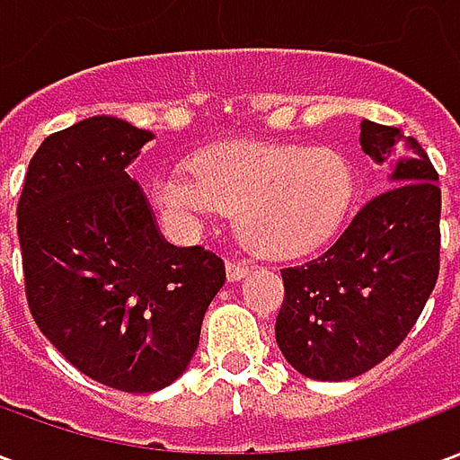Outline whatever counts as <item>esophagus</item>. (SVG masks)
<instances>
[{
    "label": "esophagus",
    "instance_id": "34e87169",
    "mask_svg": "<svg viewBox=\"0 0 460 460\" xmlns=\"http://www.w3.org/2000/svg\"><path fill=\"white\" fill-rule=\"evenodd\" d=\"M226 276L231 283H239L241 279L249 276V266H241V263H226Z\"/></svg>",
    "mask_w": 460,
    "mask_h": 460
}]
</instances>
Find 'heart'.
Segmentation results:
<instances>
[{
    "mask_svg": "<svg viewBox=\"0 0 460 460\" xmlns=\"http://www.w3.org/2000/svg\"><path fill=\"white\" fill-rule=\"evenodd\" d=\"M355 194V170L335 147L231 140L190 157V177L164 172L152 201L180 224L197 226L219 211L236 214L246 246L273 259L303 256L328 241Z\"/></svg>",
    "mask_w": 460,
    "mask_h": 460,
    "instance_id": "b5f03b06",
    "label": "heart"
}]
</instances>
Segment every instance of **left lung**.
<instances>
[{"instance_id":"8db88e82","label":"left lung","mask_w":460,"mask_h":460,"mask_svg":"<svg viewBox=\"0 0 460 460\" xmlns=\"http://www.w3.org/2000/svg\"><path fill=\"white\" fill-rule=\"evenodd\" d=\"M359 145L389 167L386 187L315 259L280 270L276 342L320 382L369 372L402 345L438 279L441 190L429 155L399 128L362 120Z\"/></svg>"}]
</instances>
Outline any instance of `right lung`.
Returning a JSON list of instances; mask_svg holds the SVG:
<instances>
[{"instance_id":"add662e5","label":"right lung","mask_w":460,"mask_h":460,"mask_svg":"<svg viewBox=\"0 0 460 460\" xmlns=\"http://www.w3.org/2000/svg\"><path fill=\"white\" fill-rule=\"evenodd\" d=\"M113 115L49 135L29 162L19 214L29 310L84 375L157 392L184 375L224 261L164 241L130 162L152 140Z\"/></svg>"}]
</instances>
